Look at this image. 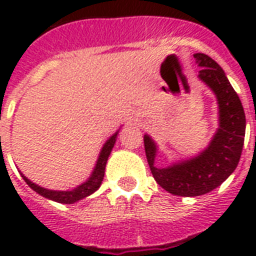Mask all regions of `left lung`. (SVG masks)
<instances>
[{"instance_id": "1", "label": "left lung", "mask_w": 256, "mask_h": 256, "mask_svg": "<svg viewBox=\"0 0 256 256\" xmlns=\"http://www.w3.org/2000/svg\"><path fill=\"white\" fill-rule=\"evenodd\" d=\"M202 70L198 77L215 92L219 106V128L208 148L199 156L164 168L154 166L156 146L144 136L148 166L156 183L172 195L199 196L220 186L236 168L242 156L246 116L242 102L222 68L203 53L194 54Z\"/></svg>"}]
</instances>
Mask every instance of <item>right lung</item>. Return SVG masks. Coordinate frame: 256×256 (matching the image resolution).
<instances>
[{"mask_svg":"<svg viewBox=\"0 0 256 256\" xmlns=\"http://www.w3.org/2000/svg\"><path fill=\"white\" fill-rule=\"evenodd\" d=\"M116 134L118 132L106 140V144H104V148L100 150V154L98 156V160H96V168H94V171H92V176L86 180L85 183H82L81 186L76 187L73 190L70 191H56V190H48V188H44V187L38 186L36 183H33L32 180L26 178L22 175V178L25 180L28 184L30 186V188H33L36 192H38L42 196H45L48 199H52L54 202L58 203H65V204H70V203L78 202L81 199L86 198L90 194H92L94 191H96L100 188V183L104 180V168H106V164H108V158L112 152V148H114V144L116 140Z\"/></svg>","mask_w":256,"mask_h":256,"instance_id":"1","label":"right lung"}]
</instances>
